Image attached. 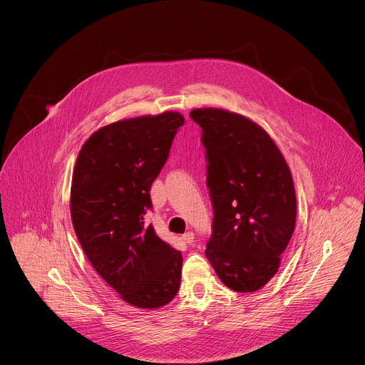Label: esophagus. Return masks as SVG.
Wrapping results in <instances>:
<instances>
[{
    "label": "esophagus",
    "mask_w": 365,
    "mask_h": 365,
    "mask_svg": "<svg viewBox=\"0 0 365 365\" xmlns=\"http://www.w3.org/2000/svg\"><path fill=\"white\" fill-rule=\"evenodd\" d=\"M183 240L187 242V244H192L193 240H195V234L192 231H187L186 234H183Z\"/></svg>",
    "instance_id": "34e87169"
}]
</instances>
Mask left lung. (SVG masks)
<instances>
[{
	"label": "left lung",
	"instance_id": "obj_1",
	"mask_svg": "<svg viewBox=\"0 0 365 365\" xmlns=\"http://www.w3.org/2000/svg\"><path fill=\"white\" fill-rule=\"evenodd\" d=\"M202 128L212 234L206 258L240 293L263 287L279 270L296 224L290 169L270 135L251 120L218 108L190 111Z\"/></svg>",
	"mask_w": 365,
	"mask_h": 365
}]
</instances>
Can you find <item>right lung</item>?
Returning <instances> with one entry per match:
<instances>
[{"instance_id": "right-lung-1", "label": "right lung", "mask_w": 365, "mask_h": 365, "mask_svg": "<svg viewBox=\"0 0 365 365\" xmlns=\"http://www.w3.org/2000/svg\"><path fill=\"white\" fill-rule=\"evenodd\" d=\"M185 124L179 113L123 120L82 145L72 178L71 215L96 273L127 303L168 304L178 293L182 254L144 224L150 187Z\"/></svg>"}]
</instances>
